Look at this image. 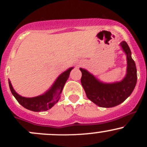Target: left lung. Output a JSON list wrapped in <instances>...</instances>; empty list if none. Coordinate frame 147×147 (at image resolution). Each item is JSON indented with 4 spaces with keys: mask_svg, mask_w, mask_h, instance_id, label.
I'll return each instance as SVG.
<instances>
[{
    "mask_svg": "<svg viewBox=\"0 0 147 147\" xmlns=\"http://www.w3.org/2000/svg\"><path fill=\"white\" fill-rule=\"evenodd\" d=\"M120 47L126 55V73L119 82L105 83L84 68L81 83L87 97L96 105L103 108H111L122 104L131 95L137 83V69L131 57V52L126 42L120 43Z\"/></svg>",
    "mask_w": 147,
    "mask_h": 147,
    "instance_id": "obj_1",
    "label": "left lung"
}]
</instances>
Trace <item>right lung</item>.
<instances>
[{"mask_svg":"<svg viewBox=\"0 0 147 147\" xmlns=\"http://www.w3.org/2000/svg\"><path fill=\"white\" fill-rule=\"evenodd\" d=\"M74 67H71L62 72L55 81L52 86L41 95L34 97H22L14 90L11 82L8 80L10 90L18 102L26 109L34 112L48 111L59 100L64 85L68 80L70 71Z\"/></svg>","mask_w":147,"mask_h":147,"instance_id":"1","label":"right lung"}]
</instances>
